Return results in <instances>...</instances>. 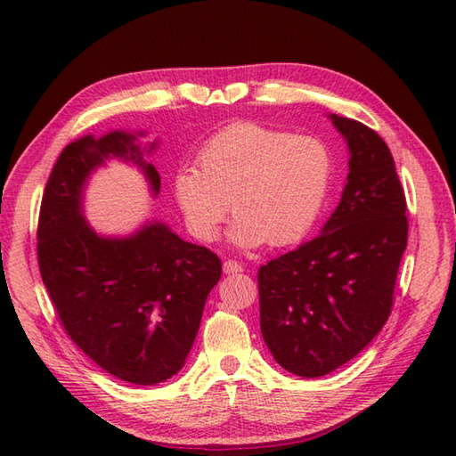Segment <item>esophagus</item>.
Masks as SVG:
<instances>
[{"mask_svg":"<svg viewBox=\"0 0 456 456\" xmlns=\"http://www.w3.org/2000/svg\"><path fill=\"white\" fill-rule=\"evenodd\" d=\"M223 273L225 274H237V273H243V265L237 263V260H225L223 263Z\"/></svg>","mask_w":456,"mask_h":456,"instance_id":"obj_1","label":"esophagus"}]
</instances>
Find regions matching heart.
Instances as JSON below:
<instances>
[{
    "label": "heart",
    "instance_id": "b5f03b06",
    "mask_svg": "<svg viewBox=\"0 0 456 456\" xmlns=\"http://www.w3.org/2000/svg\"><path fill=\"white\" fill-rule=\"evenodd\" d=\"M333 151L314 134L235 121L198 151V168L174 176V196L190 233L213 240L231 211V240L253 248L286 247L305 237L323 211L333 180Z\"/></svg>",
    "mask_w": 456,
    "mask_h": 456
}]
</instances>
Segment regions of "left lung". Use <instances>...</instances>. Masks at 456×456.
I'll return each instance as SVG.
<instances>
[{
    "mask_svg": "<svg viewBox=\"0 0 456 456\" xmlns=\"http://www.w3.org/2000/svg\"><path fill=\"white\" fill-rule=\"evenodd\" d=\"M329 118L351 152L343 198L322 235L258 270L265 343L304 378L333 372L380 333L408 245V206L388 144L362 123Z\"/></svg>",
    "mask_w": 456,
    "mask_h": 456,
    "instance_id": "left-lung-1",
    "label": "left lung"
}]
</instances>
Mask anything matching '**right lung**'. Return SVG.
I'll use <instances>...</instances> for the list:
<instances>
[{"label": "right lung", "instance_id": "right-lung-1", "mask_svg": "<svg viewBox=\"0 0 456 456\" xmlns=\"http://www.w3.org/2000/svg\"><path fill=\"white\" fill-rule=\"evenodd\" d=\"M134 141L137 134L113 131L66 144L43 193L37 256L68 337L105 372L152 386L186 362L221 260L159 221L129 237H102L88 225L86 180L111 157L137 164L154 196L160 191L157 168Z\"/></svg>", "mask_w": 456, "mask_h": 456}]
</instances>
